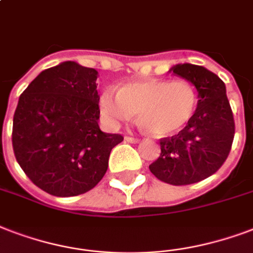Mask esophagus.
Wrapping results in <instances>:
<instances>
[{
  "mask_svg": "<svg viewBox=\"0 0 253 253\" xmlns=\"http://www.w3.org/2000/svg\"><path fill=\"white\" fill-rule=\"evenodd\" d=\"M125 139L130 143H138L139 142V138H134V136H125Z\"/></svg>",
  "mask_w": 253,
  "mask_h": 253,
  "instance_id": "1",
  "label": "esophagus"
}]
</instances>
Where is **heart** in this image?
Returning a JSON list of instances; mask_svg holds the SVG:
<instances>
[{
	"mask_svg": "<svg viewBox=\"0 0 253 253\" xmlns=\"http://www.w3.org/2000/svg\"><path fill=\"white\" fill-rule=\"evenodd\" d=\"M198 95L187 81L144 80L122 84L117 92H102L101 114L109 126H118L138 115L151 134L166 136L179 131L195 114Z\"/></svg>",
	"mask_w": 253,
	"mask_h": 253,
	"instance_id": "1",
	"label": "heart"
}]
</instances>
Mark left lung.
Returning <instances> with one entry per match:
<instances>
[{"instance_id":"1","label":"left lung","mask_w":253,"mask_h":253,"mask_svg":"<svg viewBox=\"0 0 253 253\" xmlns=\"http://www.w3.org/2000/svg\"><path fill=\"white\" fill-rule=\"evenodd\" d=\"M171 70L195 86L199 101L183 130L159 139L161 157L150 165V171L162 182L187 186L204 180L223 166L234 142L235 121L225 84L216 74L190 63Z\"/></svg>"}]
</instances>
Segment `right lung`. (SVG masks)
Here are the masks:
<instances>
[{
    "label": "right lung",
    "instance_id": "right-lung-1",
    "mask_svg": "<svg viewBox=\"0 0 253 253\" xmlns=\"http://www.w3.org/2000/svg\"><path fill=\"white\" fill-rule=\"evenodd\" d=\"M95 69L63 62L46 69L19 96L13 118L15 159L54 196H77L101 182L110 152L123 140L98 126Z\"/></svg>",
    "mask_w": 253,
    "mask_h": 253
}]
</instances>
